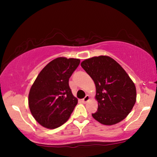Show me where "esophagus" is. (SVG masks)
<instances>
[{
	"mask_svg": "<svg viewBox=\"0 0 157 157\" xmlns=\"http://www.w3.org/2000/svg\"><path fill=\"white\" fill-rule=\"evenodd\" d=\"M90 100V96L89 95H86L85 96V98H83L82 99V101L83 103H86L87 101H89Z\"/></svg>",
	"mask_w": 157,
	"mask_h": 157,
	"instance_id": "esophagus-1",
	"label": "esophagus"
}]
</instances>
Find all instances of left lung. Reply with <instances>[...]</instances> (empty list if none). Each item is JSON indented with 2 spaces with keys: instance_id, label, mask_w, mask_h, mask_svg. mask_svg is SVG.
<instances>
[{
  "instance_id": "1",
  "label": "left lung",
  "mask_w": 157,
  "mask_h": 157,
  "mask_svg": "<svg viewBox=\"0 0 157 157\" xmlns=\"http://www.w3.org/2000/svg\"><path fill=\"white\" fill-rule=\"evenodd\" d=\"M81 66L96 86L98 109L94 119L108 126L125 119L136 101V86L125 70L108 56L86 59Z\"/></svg>"
}]
</instances>
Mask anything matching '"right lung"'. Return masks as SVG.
I'll return each mask as SVG.
<instances>
[{
  "label": "right lung",
  "mask_w": 157,
  "mask_h": 157,
  "mask_svg": "<svg viewBox=\"0 0 157 157\" xmlns=\"http://www.w3.org/2000/svg\"><path fill=\"white\" fill-rule=\"evenodd\" d=\"M80 63L78 59L59 57L38 75L29 94V106L34 119L45 128L53 129L68 121L78 99L68 80Z\"/></svg>",
  "instance_id": "add662e5"
}]
</instances>
